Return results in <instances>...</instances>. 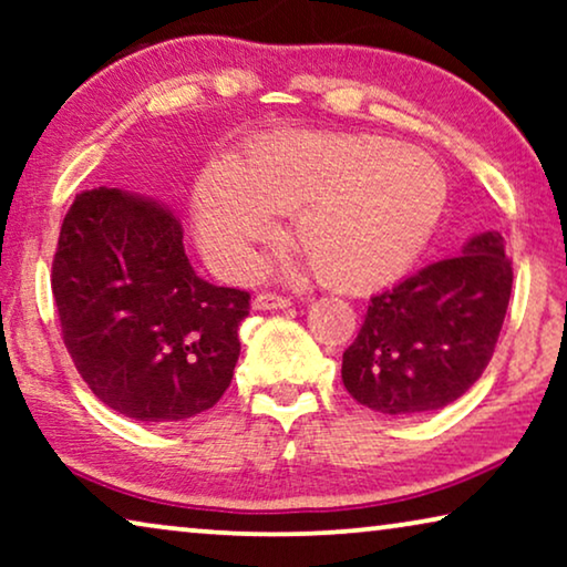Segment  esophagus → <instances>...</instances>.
<instances>
[{"label": "esophagus", "mask_w": 567, "mask_h": 567, "mask_svg": "<svg viewBox=\"0 0 567 567\" xmlns=\"http://www.w3.org/2000/svg\"><path fill=\"white\" fill-rule=\"evenodd\" d=\"M286 307H291V299L278 297V293H258V297L252 299V309H258V312H268V309H286Z\"/></svg>", "instance_id": "1"}]
</instances>
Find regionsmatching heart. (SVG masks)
Listing matches in <instances>:
<instances>
[{"mask_svg": "<svg viewBox=\"0 0 567 567\" xmlns=\"http://www.w3.org/2000/svg\"><path fill=\"white\" fill-rule=\"evenodd\" d=\"M449 198L441 165L374 134L289 131L260 138L235 165L212 167L193 190L204 250L247 274L291 214V239L322 284L371 291L398 281L431 243Z\"/></svg>", "mask_w": 567, "mask_h": 567, "instance_id": "heart-1", "label": "heart"}]
</instances>
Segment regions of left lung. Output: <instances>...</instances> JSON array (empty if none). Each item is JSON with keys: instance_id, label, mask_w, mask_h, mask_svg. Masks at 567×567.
<instances>
[{"instance_id": "8db88e82", "label": "left lung", "mask_w": 567, "mask_h": 567, "mask_svg": "<svg viewBox=\"0 0 567 567\" xmlns=\"http://www.w3.org/2000/svg\"><path fill=\"white\" fill-rule=\"evenodd\" d=\"M514 270L498 231L371 297L343 353L351 398L382 415L433 413L483 377L506 317Z\"/></svg>"}]
</instances>
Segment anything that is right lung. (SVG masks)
<instances>
[{"mask_svg":"<svg viewBox=\"0 0 567 567\" xmlns=\"http://www.w3.org/2000/svg\"><path fill=\"white\" fill-rule=\"evenodd\" d=\"M51 289L76 371L115 413L175 423L227 392L250 293L193 270L183 224L162 200L105 185L80 193Z\"/></svg>","mask_w":567,"mask_h":567,"instance_id":"1","label":"right lung"}]
</instances>
